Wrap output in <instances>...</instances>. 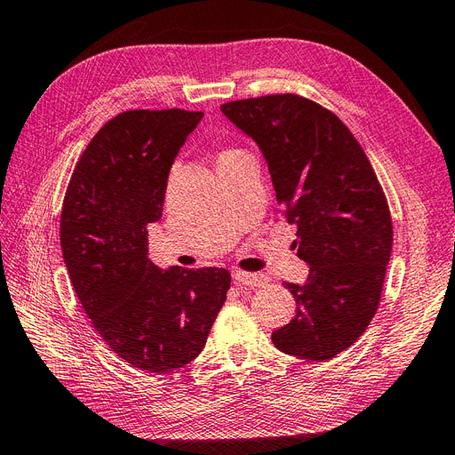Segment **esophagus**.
Listing matches in <instances>:
<instances>
[{
	"label": "esophagus",
	"instance_id": "34e87169",
	"mask_svg": "<svg viewBox=\"0 0 455 455\" xmlns=\"http://www.w3.org/2000/svg\"><path fill=\"white\" fill-rule=\"evenodd\" d=\"M233 279H235V283L244 284V286H251V288L264 286V284H267V281H269V279L266 277V275L246 273V271H233Z\"/></svg>",
	"mask_w": 455,
	"mask_h": 455
}]
</instances>
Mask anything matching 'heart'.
Returning a JSON list of instances; mask_svg holds the SVG:
<instances>
[{"label": "heart", "mask_w": 455, "mask_h": 455, "mask_svg": "<svg viewBox=\"0 0 455 455\" xmlns=\"http://www.w3.org/2000/svg\"><path fill=\"white\" fill-rule=\"evenodd\" d=\"M233 154H239V151H237V149H228V151H224V154L220 156V157H228V156H233Z\"/></svg>", "instance_id": "heart-1"}]
</instances>
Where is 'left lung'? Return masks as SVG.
Returning a JSON list of instances; mask_svg holds the SVG:
<instances>
[{
	"mask_svg": "<svg viewBox=\"0 0 455 455\" xmlns=\"http://www.w3.org/2000/svg\"><path fill=\"white\" fill-rule=\"evenodd\" d=\"M266 157L288 224L298 228L304 284L286 283L296 316L275 330V347L330 361L363 336L379 306L393 246L387 199L341 119L298 94H267L220 106Z\"/></svg>",
	"mask_w": 455,
	"mask_h": 455,
	"instance_id": "left-lung-1",
	"label": "left lung"
}]
</instances>
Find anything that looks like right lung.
Segmentation results:
<instances>
[{"mask_svg": "<svg viewBox=\"0 0 455 455\" xmlns=\"http://www.w3.org/2000/svg\"><path fill=\"white\" fill-rule=\"evenodd\" d=\"M201 119L178 108L109 119L62 204V258L91 324L119 359L154 374L203 351L231 284L224 267L163 271L148 258V226L161 218L174 157Z\"/></svg>", "mask_w": 455, "mask_h": 455, "instance_id": "1", "label": "right lung"}]
</instances>
